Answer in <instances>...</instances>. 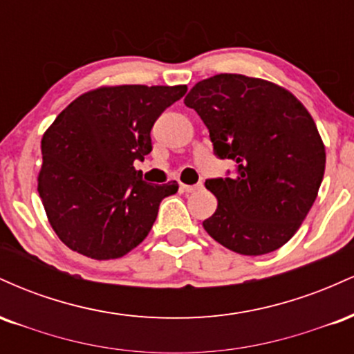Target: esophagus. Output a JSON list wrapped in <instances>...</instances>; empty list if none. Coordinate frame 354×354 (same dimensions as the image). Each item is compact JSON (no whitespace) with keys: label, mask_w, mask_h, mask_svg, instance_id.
Masks as SVG:
<instances>
[{"label":"esophagus","mask_w":354,"mask_h":354,"mask_svg":"<svg viewBox=\"0 0 354 354\" xmlns=\"http://www.w3.org/2000/svg\"><path fill=\"white\" fill-rule=\"evenodd\" d=\"M201 186V183H198V185H181V189L185 191V193H194V191L200 189Z\"/></svg>","instance_id":"obj_1"}]
</instances>
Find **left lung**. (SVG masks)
I'll return each instance as SVG.
<instances>
[{"instance_id": "obj_1", "label": "left lung", "mask_w": 354, "mask_h": 354, "mask_svg": "<svg viewBox=\"0 0 354 354\" xmlns=\"http://www.w3.org/2000/svg\"><path fill=\"white\" fill-rule=\"evenodd\" d=\"M185 104L209 129L214 154L236 163L233 178L205 183L218 200L205 230L239 254L281 248L311 209L326 165L308 109L279 84L228 73L194 84Z\"/></svg>"}]
</instances>
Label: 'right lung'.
Segmentation results:
<instances>
[{"instance_id":"1","label":"right lung","mask_w":354,"mask_h":354,"mask_svg":"<svg viewBox=\"0 0 354 354\" xmlns=\"http://www.w3.org/2000/svg\"><path fill=\"white\" fill-rule=\"evenodd\" d=\"M186 93L178 86L120 84L83 93L41 140L38 193L51 228L70 250L115 259L148 236L178 183L149 185L136 160L151 153V128Z\"/></svg>"}]
</instances>
